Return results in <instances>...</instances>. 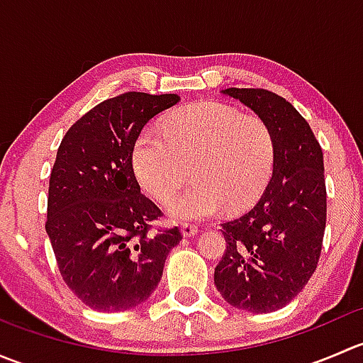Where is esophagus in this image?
Returning <instances> with one entry per match:
<instances>
[{
  "label": "esophagus",
  "instance_id": "obj_1",
  "mask_svg": "<svg viewBox=\"0 0 363 363\" xmlns=\"http://www.w3.org/2000/svg\"><path fill=\"white\" fill-rule=\"evenodd\" d=\"M181 232H182V235H184V237H195L196 233L200 232V230H199V226L186 223V225L181 226Z\"/></svg>",
  "mask_w": 363,
  "mask_h": 363
}]
</instances>
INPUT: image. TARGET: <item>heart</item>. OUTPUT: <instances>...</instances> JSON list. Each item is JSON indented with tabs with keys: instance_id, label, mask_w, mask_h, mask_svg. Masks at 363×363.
I'll return each mask as SVG.
<instances>
[{
	"instance_id": "1",
	"label": "heart",
	"mask_w": 363,
	"mask_h": 363,
	"mask_svg": "<svg viewBox=\"0 0 363 363\" xmlns=\"http://www.w3.org/2000/svg\"><path fill=\"white\" fill-rule=\"evenodd\" d=\"M276 138L262 116L242 113L221 101H202L168 116L163 135L137 137L131 164L140 188L167 203L186 181L195 184L168 205L175 221H196L250 208L269 184Z\"/></svg>"
}]
</instances>
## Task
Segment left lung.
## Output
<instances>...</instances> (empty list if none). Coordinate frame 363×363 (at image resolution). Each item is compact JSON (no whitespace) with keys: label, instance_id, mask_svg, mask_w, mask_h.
Masks as SVG:
<instances>
[{"label":"left lung","instance_id":"8db88e82","mask_svg":"<svg viewBox=\"0 0 363 363\" xmlns=\"http://www.w3.org/2000/svg\"><path fill=\"white\" fill-rule=\"evenodd\" d=\"M223 94L269 123L276 161L258 203L221 225L226 250L214 284L237 309L272 313L303 290L318 267L327 223L323 151L309 123L272 91L230 87Z\"/></svg>","mask_w":363,"mask_h":363}]
</instances>
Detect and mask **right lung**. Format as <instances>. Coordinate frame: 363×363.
I'll list each match as a JSON object with an SVG mask.
<instances>
[{"instance_id":"add662e5","label":"right lung","mask_w":363,"mask_h":363,"mask_svg":"<svg viewBox=\"0 0 363 363\" xmlns=\"http://www.w3.org/2000/svg\"><path fill=\"white\" fill-rule=\"evenodd\" d=\"M177 94L130 93L101 101L67 131L49 181L45 230L67 286L87 307L119 313L158 286L181 230H158L161 211L140 193L131 164L142 128Z\"/></svg>"}]
</instances>
